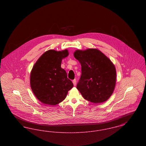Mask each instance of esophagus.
Listing matches in <instances>:
<instances>
[{"label":"esophagus","instance_id":"1","mask_svg":"<svg viewBox=\"0 0 146 146\" xmlns=\"http://www.w3.org/2000/svg\"><path fill=\"white\" fill-rule=\"evenodd\" d=\"M73 85H74V86H76V79H74L73 80Z\"/></svg>","mask_w":146,"mask_h":146}]
</instances>
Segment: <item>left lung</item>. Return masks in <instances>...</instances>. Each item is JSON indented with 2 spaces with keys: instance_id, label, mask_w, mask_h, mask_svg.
I'll return each instance as SVG.
<instances>
[{
  "instance_id": "left-lung-1",
  "label": "left lung",
  "mask_w": 146,
  "mask_h": 146,
  "mask_svg": "<svg viewBox=\"0 0 146 146\" xmlns=\"http://www.w3.org/2000/svg\"><path fill=\"white\" fill-rule=\"evenodd\" d=\"M74 56L82 66L76 85L82 95L94 104L108 100L116 84V70L111 60L97 49L76 50Z\"/></svg>"
}]
</instances>
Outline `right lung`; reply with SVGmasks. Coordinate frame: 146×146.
I'll list each match as a JSON object with an SVG mask.
<instances>
[{"label": "right lung", "instance_id": "1", "mask_svg": "<svg viewBox=\"0 0 146 146\" xmlns=\"http://www.w3.org/2000/svg\"><path fill=\"white\" fill-rule=\"evenodd\" d=\"M68 51L49 50L35 62L30 74V85L35 97L45 104L55 106L63 101L73 87L66 72L61 68Z\"/></svg>", "mask_w": 146, "mask_h": 146}]
</instances>
